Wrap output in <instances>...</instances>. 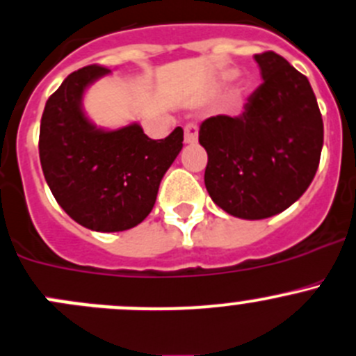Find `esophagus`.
<instances>
[{
    "instance_id": "34e87169",
    "label": "esophagus",
    "mask_w": 356,
    "mask_h": 356,
    "mask_svg": "<svg viewBox=\"0 0 356 356\" xmlns=\"http://www.w3.org/2000/svg\"><path fill=\"white\" fill-rule=\"evenodd\" d=\"M198 140V125L196 123H186L184 127V143L196 144Z\"/></svg>"
}]
</instances>
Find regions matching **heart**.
<instances>
[{"label":"heart","instance_id":"obj_1","mask_svg":"<svg viewBox=\"0 0 356 356\" xmlns=\"http://www.w3.org/2000/svg\"><path fill=\"white\" fill-rule=\"evenodd\" d=\"M236 74H238L236 71H227V72H224V81H231V79L236 78Z\"/></svg>","mask_w":356,"mask_h":356}]
</instances>
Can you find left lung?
<instances>
[{"label":"left lung","instance_id":"left-lung-1","mask_svg":"<svg viewBox=\"0 0 356 356\" xmlns=\"http://www.w3.org/2000/svg\"><path fill=\"white\" fill-rule=\"evenodd\" d=\"M262 83L240 116L217 115L200 127L209 154L205 188L240 219H266L298 202L312 184L323 146V122L308 78L282 55H255Z\"/></svg>","mask_w":356,"mask_h":356}]
</instances>
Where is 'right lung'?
Here are the masks:
<instances>
[{
	"instance_id": "right-lung-1",
	"label": "right lung",
	"mask_w": 356,
	"mask_h": 356,
	"mask_svg": "<svg viewBox=\"0 0 356 356\" xmlns=\"http://www.w3.org/2000/svg\"><path fill=\"white\" fill-rule=\"evenodd\" d=\"M108 72L95 64L71 72L48 97L40 127V161L51 195L71 219L101 233L130 229L149 216L184 140L181 127L160 140L137 123L97 129L81 101L86 86Z\"/></svg>"
}]
</instances>
